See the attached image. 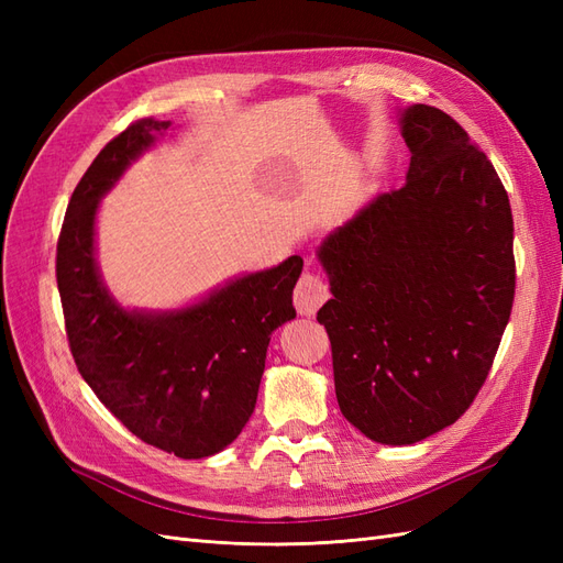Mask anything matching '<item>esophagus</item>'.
<instances>
[{"instance_id":"esophagus-1","label":"esophagus","mask_w":563,"mask_h":563,"mask_svg":"<svg viewBox=\"0 0 563 563\" xmlns=\"http://www.w3.org/2000/svg\"><path fill=\"white\" fill-rule=\"evenodd\" d=\"M327 300H329L327 282H323L319 275H314V272H305L294 291L296 310L302 317H312Z\"/></svg>"}]
</instances>
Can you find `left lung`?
I'll list each match as a JSON object with an SVG mask.
<instances>
[{
  "label": "left lung",
  "mask_w": 563,
  "mask_h": 563,
  "mask_svg": "<svg viewBox=\"0 0 563 563\" xmlns=\"http://www.w3.org/2000/svg\"><path fill=\"white\" fill-rule=\"evenodd\" d=\"M406 183L317 249L333 298L317 312L343 416L371 441L411 446L482 389L515 300L512 209L496 168L455 119L399 112Z\"/></svg>",
  "instance_id": "1"
}]
</instances>
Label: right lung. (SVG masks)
<instances>
[{
	"label": "right lung",
	"mask_w": 563,
	"mask_h": 563,
	"mask_svg": "<svg viewBox=\"0 0 563 563\" xmlns=\"http://www.w3.org/2000/svg\"><path fill=\"white\" fill-rule=\"evenodd\" d=\"M168 129L141 119L100 150L67 203L56 279L81 378L145 444L192 460L220 453L249 422L269 335L296 317L302 258L234 277L176 310L124 308L96 258L100 199Z\"/></svg>",
	"instance_id": "right-lung-1"
}]
</instances>
